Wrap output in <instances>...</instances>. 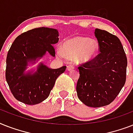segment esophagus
I'll use <instances>...</instances> for the list:
<instances>
[{"label":"esophagus","instance_id":"esophagus-1","mask_svg":"<svg viewBox=\"0 0 133 133\" xmlns=\"http://www.w3.org/2000/svg\"><path fill=\"white\" fill-rule=\"evenodd\" d=\"M74 68H75V67L73 66L72 65H68L67 66V70H68V71H71Z\"/></svg>","mask_w":133,"mask_h":133}]
</instances>
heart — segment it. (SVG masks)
<instances>
[{
	"label": "heart",
	"mask_w": 133,
	"mask_h": 133,
	"mask_svg": "<svg viewBox=\"0 0 133 133\" xmlns=\"http://www.w3.org/2000/svg\"><path fill=\"white\" fill-rule=\"evenodd\" d=\"M99 50L98 41L84 36H73L63 43L62 50L58 49L56 55L61 58H75L78 63L85 64L97 57Z\"/></svg>",
	"instance_id": "b5f03b06"
}]
</instances>
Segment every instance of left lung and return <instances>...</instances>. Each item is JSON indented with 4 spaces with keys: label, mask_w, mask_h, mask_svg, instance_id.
I'll return each instance as SVG.
<instances>
[{
    "label": "left lung",
    "mask_w": 133,
    "mask_h": 133,
    "mask_svg": "<svg viewBox=\"0 0 133 133\" xmlns=\"http://www.w3.org/2000/svg\"><path fill=\"white\" fill-rule=\"evenodd\" d=\"M99 53L90 63L79 67L77 84L79 99L89 107L108 105L124 87L127 58L117 36L105 30L95 29Z\"/></svg>",
    "instance_id": "1"
}]
</instances>
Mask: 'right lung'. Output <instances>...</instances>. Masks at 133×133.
Listing matches in <instances>:
<instances>
[{"instance_id": "1", "label": "right lung", "mask_w": 133, "mask_h": 133, "mask_svg": "<svg viewBox=\"0 0 133 133\" xmlns=\"http://www.w3.org/2000/svg\"><path fill=\"white\" fill-rule=\"evenodd\" d=\"M58 39L56 29L42 27L24 32L14 40L7 53L5 77L17 100L28 105H35L50 95L56 79L64 72L66 66L52 69L40 62L36 70H26L46 53L54 57L53 45L57 43Z\"/></svg>"}]
</instances>
